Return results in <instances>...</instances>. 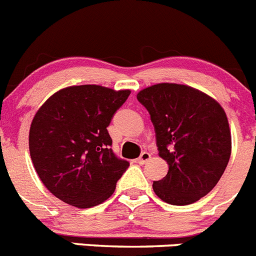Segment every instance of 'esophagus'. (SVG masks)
Returning <instances> with one entry per match:
<instances>
[{"label": "esophagus", "mask_w": 256, "mask_h": 256, "mask_svg": "<svg viewBox=\"0 0 256 256\" xmlns=\"http://www.w3.org/2000/svg\"><path fill=\"white\" fill-rule=\"evenodd\" d=\"M150 158H152V155L149 154V152H142V155H140L139 156V159H138V163L140 164V166H144L145 163H146V162H149L150 160Z\"/></svg>", "instance_id": "34e87169"}]
</instances>
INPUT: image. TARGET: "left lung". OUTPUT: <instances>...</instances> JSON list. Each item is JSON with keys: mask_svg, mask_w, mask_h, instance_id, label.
Returning a JSON list of instances; mask_svg holds the SVG:
<instances>
[{"mask_svg": "<svg viewBox=\"0 0 256 256\" xmlns=\"http://www.w3.org/2000/svg\"><path fill=\"white\" fill-rule=\"evenodd\" d=\"M149 111L159 156L168 174L152 183L164 202L194 204L218 183L231 155V131L221 104L206 93L176 83H158L138 93Z\"/></svg>", "mask_w": 256, "mask_h": 256, "instance_id": "8db88e82", "label": "left lung"}]
</instances>
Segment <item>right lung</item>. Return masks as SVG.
<instances>
[{
    "label": "right lung",
    "instance_id": "right-lung-1",
    "mask_svg": "<svg viewBox=\"0 0 256 256\" xmlns=\"http://www.w3.org/2000/svg\"><path fill=\"white\" fill-rule=\"evenodd\" d=\"M130 93L70 86L38 110L28 132L30 156L42 184L56 198L90 208L111 197L130 164L114 154L107 126Z\"/></svg>",
    "mask_w": 256,
    "mask_h": 256
}]
</instances>
